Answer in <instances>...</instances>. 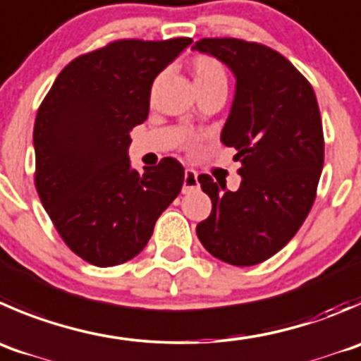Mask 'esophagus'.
<instances>
[{"mask_svg": "<svg viewBox=\"0 0 361 361\" xmlns=\"http://www.w3.org/2000/svg\"><path fill=\"white\" fill-rule=\"evenodd\" d=\"M197 188V173L194 169H185V178H183V190H194Z\"/></svg>", "mask_w": 361, "mask_h": 361, "instance_id": "1", "label": "esophagus"}]
</instances>
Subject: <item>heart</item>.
Listing matches in <instances>:
<instances>
[{"instance_id": "b5f03b06", "label": "heart", "mask_w": 361, "mask_h": 361, "mask_svg": "<svg viewBox=\"0 0 361 361\" xmlns=\"http://www.w3.org/2000/svg\"><path fill=\"white\" fill-rule=\"evenodd\" d=\"M192 72L197 87L213 86V84H227L226 66L209 54L195 56L192 61Z\"/></svg>"}]
</instances>
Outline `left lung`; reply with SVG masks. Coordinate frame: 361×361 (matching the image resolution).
<instances>
[{
	"mask_svg": "<svg viewBox=\"0 0 361 361\" xmlns=\"http://www.w3.org/2000/svg\"><path fill=\"white\" fill-rule=\"evenodd\" d=\"M194 49L236 75V95L220 141L236 149V192L197 178L212 213L197 224L202 247L224 262L252 266L298 233L316 199L324 162L319 106L309 80L271 47L240 38H201Z\"/></svg>",
	"mask_w": 361,
	"mask_h": 361,
	"instance_id": "obj_1",
	"label": "left lung"
}]
</instances>
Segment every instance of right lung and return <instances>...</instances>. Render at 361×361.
Returning <instances> with one entry per match:
<instances>
[{"mask_svg":"<svg viewBox=\"0 0 361 361\" xmlns=\"http://www.w3.org/2000/svg\"><path fill=\"white\" fill-rule=\"evenodd\" d=\"M192 38L114 40L56 77L35 120V187L70 250L107 268L135 257L178 197L185 169L166 157L130 169V130L148 118L155 77Z\"/></svg>","mask_w":361,"mask_h":361,"instance_id":"obj_1","label":"right lung"}]
</instances>
